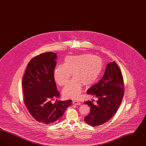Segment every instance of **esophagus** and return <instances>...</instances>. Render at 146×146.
Returning <instances> with one entry per match:
<instances>
[{
    "instance_id": "34e87169",
    "label": "esophagus",
    "mask_w": 146,
    "mask_h": 146,
    "mask_svg": "<svg viewBox=\"0 0 146 146\" xmlns=\"http://www.w3.org/2000/svg\"><path fill=\"white\" fill-rule=\"evenodd\" d=\"M72 104H75V105H80V103L79 102V101H75V100H73L72 101Z\"/></svg>"
}]
</instances>
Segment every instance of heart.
<instances>
[{"label": "heart", "instance_id": "1", "mask_svg": "<svg viewBox=\"0 0 146 146\" xmlns=\"http://www.w3.org/2000/svg\"><path fill=\"white\" fill-rule=\"evenodd\" d=\"M103 68L102 59L91 54L68 56L62 65H58L54 72V78L60 86H64L72 76L74 78L62 91L63 96L76 99L80 95L83 84L88 86L96 79Z\"/></svg>", "mask_w": 146, "mask_h": 146}]
</instances>
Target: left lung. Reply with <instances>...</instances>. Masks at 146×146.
Segmentation results:
<instances>
[{"instance_id":"1","label":"left lung","mask_w":146,"mask_h":146,"mask_svg":"<svg viewBox=\"0 0 146 146\" xmlns=\"http://www.w3.org/2000/svg\"><path fill=\"white\" fill-rule=\"evenodd\" d=\"M124 88L123 78L118 64L115 61L109 63L101 79L87 91L88 94L97 97V101L96 104L90 101L84 102L90 107V112L84 118L85 121L94 127L108 121L121 104Z\"/></svg>"}]
</instances>
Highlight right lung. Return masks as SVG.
Masks as SVG:
<instances>
[{"instance_id": "1", "label": "right lung", "mask_w": 146, "mask_h": 146, "mask_svg": "<svg viewBox=\"0 0 146 146\" xmlns=\"http://www.w3.org/2000/svg\"><path fill=\"white\" fill-rule=\"evenodd\" d=\"M56 58V54L52 52L33 57L22 79L23 101L28 111L35 120L46 125L59 122L72 104L71 100L51 103L60 96L54 78Z\"/></svg>"}]
</instances>
